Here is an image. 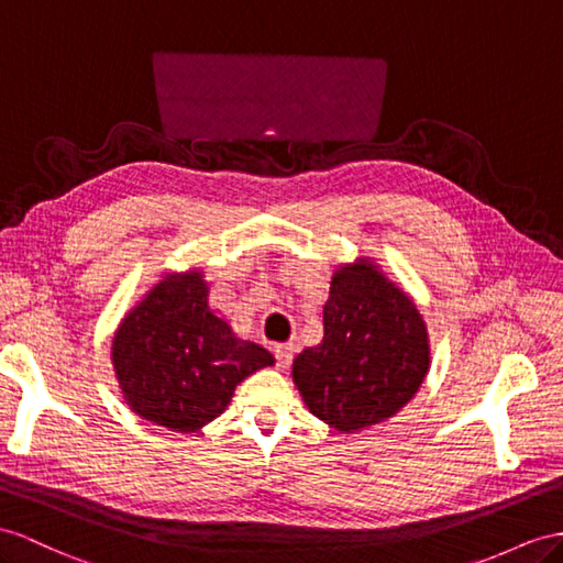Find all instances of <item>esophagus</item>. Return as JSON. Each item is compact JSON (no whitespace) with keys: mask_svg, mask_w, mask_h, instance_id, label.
Masks as SVG:
<instances>
[{"mask_svg":"<svg viewBox=\"0 0 563 563\" xmlns=\"http://www.w3.org/2000/svg\"><path fill=\"white\" fill-rule=\"evenodd\" d=\"M273 354H276V362H278V368H287L292 364V354H295V347L292 344H276L273 347Z\"/></svg>","mask_w":563,"mask_h":563,"instance_id":"34e87169","label":"esophagus"}]
</instances>
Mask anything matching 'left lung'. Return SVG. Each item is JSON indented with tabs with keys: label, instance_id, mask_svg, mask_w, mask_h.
<instances>
[{
	"label": "left lung",
	"instance_id": "8db88e82",
	"mask_svg": "<svg viewBox=\"0 0 563 563\" xmlns=\"http://www.w3.org/2000/svg\"><path fill=\"white\" fill-rule=\"evenodd\" d=\"M430 368L423 313L371 256L340 264L323 305V340L292 362L309 411L358 432L405 409Z\"/></svg>",
	"mask_w": 563,
	"mask_h": 563
}]
</instances>
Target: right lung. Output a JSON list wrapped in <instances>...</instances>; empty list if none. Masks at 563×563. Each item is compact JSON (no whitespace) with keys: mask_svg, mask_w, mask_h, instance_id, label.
Returning a JSON list of instances; mask_svg holds the SVG:
<instances>
[{"mask_svg":"<svg viewBox=\"0 0 563 563\" xmlns=\"http://www.w3.org/2000/svg\"><path fill=\"white\" fill-rule=\"evenodd\" d=\"M209 290L199 268L164 273L111 340L125 405L173 432L201 430L225 411L244 378L276 364L268 350L238 338L211 309Z\"/></svg>","mask_w":563,"mask_h":563,"instance_id":"add662e5","label":"right lung"}]
</instances>
